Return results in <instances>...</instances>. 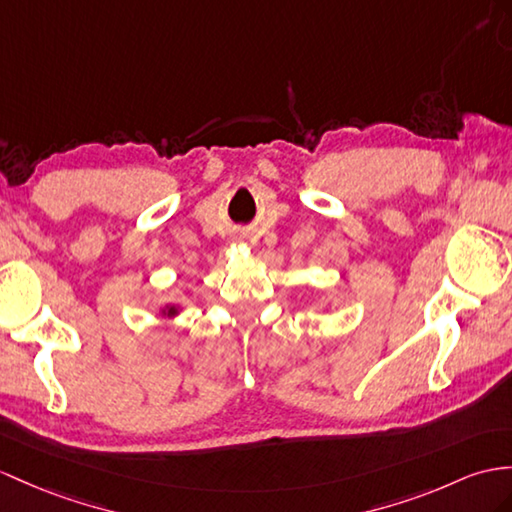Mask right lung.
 <instances>
[{"instance_id": "obj_1", "label": "right lung", "mask_w": 512, "mask_h": 512, "mask_svg": "<svg viewBox=\"0 0 512 512\" xmlns=\"http://www.w3.org/2000/svg\"><path fill=\"white\" fill-rule=\"evenodd\" d=\"M180 313H182V306L180 304H165V306L158 308V315L162 319H176Z\"/></svg>"}]
</instances>
